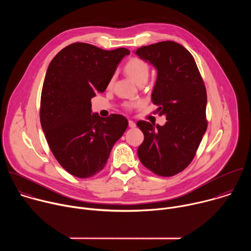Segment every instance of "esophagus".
<instances>
[{
    "label": "esophagus",
    "instance_id": "1",
    "mask_svg": "<svg viewBox=\"0 0 251 251\" xmlns=\"http://www.w3.org/2000/svg\"><path fill=\"white\" fill-rule=\"evenodd\" d=\"M129 127H131V128H135V127H136L135 122H134V121H132V120H129Z\"/></svg>",
    "mask_w": 251,
    "mask_h": 251
}]
</instances>
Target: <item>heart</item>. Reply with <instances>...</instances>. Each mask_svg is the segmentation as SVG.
Masks as SVG:
<instances>
[{
    "label": "heart",
    "mask_w": 251,
    "mask_h": 251,
    "mask_svg": "<svg viewBox=\"0 0 251 251\" xmlns=\"http://www.w3.org/2000/svg\"><path fill=\"white\" fill-rule=\"evenodd\" d=\"M126 74L137 83H145L150 75L149 63L140 57H132L125 65ZM113 81V78L110 82ZM141 105V102H127L125 107L127 109H132Z\"/></svg>",
    "instance_id": "b5f03b06"
}]
</instances>
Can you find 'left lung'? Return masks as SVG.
I'll use <instances>...</instances> for the list:
<instances>
[{"label": "left lung", "mask_w": 251, "mask_h": 251, "mask_svg": "<svg viewBox=\"0 0 251 251\" xmlns=\"http://www.w3.org/2000/svg\"><path fill=\"white\" fill-rule=\"evenodd\" d=\"M158 70L152 93L164 126L140 120L144 134L138 148L141 163L154 174L172 176L193 161L207 127L206 90L194 56L180 44L166 41L136 50Z\"/></svg>", "instance_id": "8db88e82"}]
</instances>
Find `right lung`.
<instances>
[{"label":"right lung","mask_w":251,"mask_h":251,"mask_svg":"<svg viewBox=\"0 0 251 251\" xmlns=\"http://www.w3.org/2000/svg\"><path fill=\"white\" fill-rule=\"evenodd\" d=\"M127 49L104 50L85 43L62 49L45 77L40 118L48 144L70 175L85 178L106 165L112 147L128 127L120 114H91V98L105 91Z\"/></svg>","instance_id":"right-lung-1"}]
</instances>
